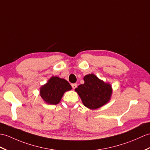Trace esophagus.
<instances>
[{
    "mask_svg": "<svg viewBox=\"0 0 150 150\" xmlns=\"http://www.w3.org/2000/svg\"><path fill=\"white\" fill-rule=\"evenodd\" d=\"M76 86H77V85H76V83H71V87H72V88L74 89H75L76 88Z\"/></svg>",
    "mask_w": 150,
    "mask_h": 150,
    "instance_id": "obj_1",
    "label": "esophagus"
}]
</instances>
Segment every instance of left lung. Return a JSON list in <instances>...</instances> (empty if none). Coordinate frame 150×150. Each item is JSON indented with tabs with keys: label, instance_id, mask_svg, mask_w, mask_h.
Returning a JSON list of instances; mask_svg holds the SVG:
<instances>
[{
	"label": "left lung",
	"instance_id": "8db88e82",
	"mask_svg": "<svg viewBox=\"0 0 150 150\" xmlns=\"http://www.w3.org/2000/svg\"><path fill=\"white\" fill-rule=\"evenodd\" d=\"M84 83L79 85L75 90L79 94L84 106L96 109L109 102L112 88L109 83L101 81L94 74L83 77Z\"/></svg>",
	"mask_w": 150,
	"mask_h": 150
}]
</instances>
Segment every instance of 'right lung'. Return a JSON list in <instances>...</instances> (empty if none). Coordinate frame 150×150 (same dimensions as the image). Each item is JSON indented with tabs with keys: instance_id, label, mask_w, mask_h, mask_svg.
Instances as JSON below:
<instances>
[{
	"instance_id": "obj_1",
	"label": "right lung",
	"mask_w": 150,
	"mask_h": 150,
	"mask_svg": "<svg viewBox=\"0 0 150 150\" xmlns=\"http://www.w3.org/2000/svg\"><path fill=\"white\" fill-rule=\"evenodd\" d=\"M71 89L68 82L58 76H52L40 89V95L45 102L56 105L61 101L64 93Z\"/></svg>"
}]
</instances>
